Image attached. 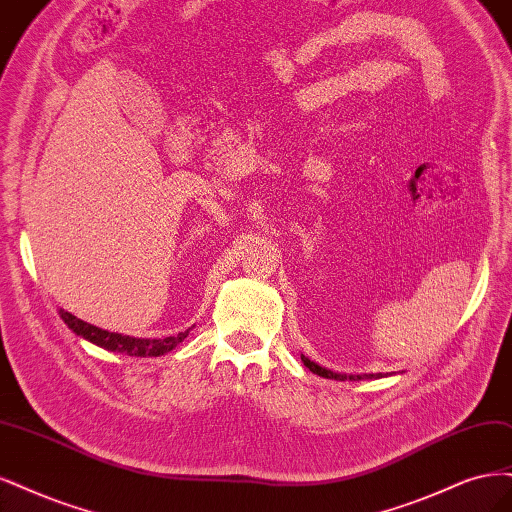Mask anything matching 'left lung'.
I'll return each instance as SVG.
<instances>
[{
	"instance_id": "1",
	"label": "left lung",
	"mask_w": 512,
	"mask_h": 512,
	"mask_svg": "<svg viewBox=\"0 0 512 512\" xmlns=\"http://www.w3.org/2000/svg\"><path fill=\"white\" fill-rule=\"evenodd\" d=\"M302 361H304V366L312 372V374H319V376H323V378H334V381H344V378H349V381H359L361 376H353V374H338V372H332V370H325V368H321V366H317L315 361H310L308 357H304L302 355ZM378 376H383V374H378ZM366 378H374V374H366Z\"/></svg>"
}]
</instances>
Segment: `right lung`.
Returning <instances> with one entry per match:
<instances>
[{"label": "right lung", "mask_w": 512, "mask_h": 512, "mask_svg": "<svg viewBox=\"0 0 512 512\" xmlns=\"http://www.w3.org/2000/svg\"><path fill=\"white\" fill-rule=\"evenodd\" d=\"M61 319L65 321L72 332L80 338H85L97 346H102V349L114 351V353H125L131 357H157L172 351L176 344L183 342L189 336V329L187 332H180L178 336H170V338H163V340H151V338H131V336H123V334H114L108 332V329H100L91 323H85L76 319L70 312H65L63 308L59 310Z\"/></svg>", "instance_id": "right-lung-1"}]
</instances>
